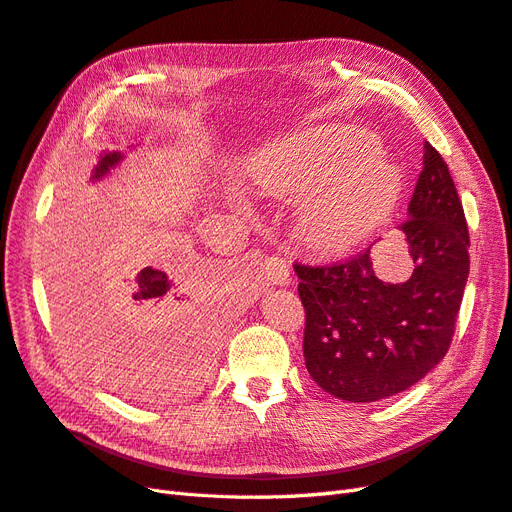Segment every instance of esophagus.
<instances>
[{"label": "esophagus", "instance_id": "1", "mask_svg": "<svg viewBox=\"0 0 512 512\" xmlns=\"http://www.w3.org/2000/svg\"><path fill=\"white\" fill-rule=\"evenodd\" d=\"M264 274L270 285H290L292 274L281 257H268L264 261Z\"/></svg>", "mask_w": 512, "mask_h": 512}]
</instances>
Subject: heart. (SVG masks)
<instances>
[{
    "mask_svg": "<svg viewBox=\"0 0 512 512\" xmlns=\"http://www.w3.org/2000/svg\"><path fill=\"white\" fill-rule=\"evenodd\" d=\"M253 183L270 199L305 200L298 212L303 240L337 253L368 238L389 216L402 175L370 131L331 125L274 144L257 162Z\"/></svg>",
    "mask_w": 512,
    "mask_h": 512,
    "instance_id": "b5f03b06",
    "label": "heart"
}]
</instances>
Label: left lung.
<instances>
[{"label": "left lung", "mask_w": 512, "mask_h": 512, "mask_svg": "<svg viewBox=\"0 0 512 512\" xmlns=\"http://www.w3.org/2000/svg\"><path fill=\"white\" fill-rule=\"evenodd\" d=\"M400 231L413 272L376 277L370 248L331 266L294 264L305 307V365L326 393L376 402L413 387L450 348L469 274V233L448 164L424 142V168Z\"/></svg>", "instance_id": "left-lung-1"}]
</instances>
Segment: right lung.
Masks as SVG:
<instances>
[{
  "label": "right lung",
  "instance_id": "add662e5",
  "mask_svg": "<svg viewBox=\"0 0 512 512\" xmlns=\"http://www.w3.org/2000/svg\"><path fill=\"white\" fill-rule=\"evenodd\" d=\"M101 153L90 179L123 162ZM222 311L203 279L147 259L129 272L97 268L60 305V326L73 355L103 385L138 400H170L212 374Z\"/></svg>",
  "mask_w": 512,
  "mask_h": 512
}]
</instances>
